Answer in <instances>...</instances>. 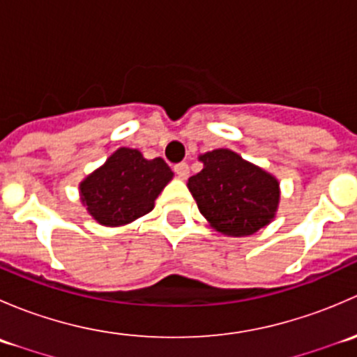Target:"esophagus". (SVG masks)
<instances>
[{
	"instance_id": "esophagus-1",
	"label": "esophagus",
	"mask_w": 357,
	"mask_h": 357,
	"mask_svg": "<svg viewBox=\"0 0 357 357\" xmlns=\"http://www.w3.org/2000/svg\"><path fill=\"white\" fill-rule=\"evenodd\" d=\"M174 172L179 176V178H186L190 172V167L186 162H179V164L174 165Z\"/></svg>"
}]
</instances>
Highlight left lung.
<instances>
[{
    "mask_svg": "<svg viewBox=\"0 0 357 357\" xmlns=\"http://www.w3.org/2000/svg\"><path fill=\"white\" fill-rule=\"evenodd\" d=\"M204 169L188 179L199 211L218 231L247 236L264 228L278 208L280 185L231 150L200 155Z\"/></svg>",
    "mask_w": 357,
    "mask_h": 357,
    "instance_id": "obj_1",
    "label": "left lung"
}]
</instances>
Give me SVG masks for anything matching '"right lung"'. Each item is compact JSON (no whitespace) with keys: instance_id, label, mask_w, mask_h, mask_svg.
Wrapping results in <instances>:
<instances>
[{"instance_id":"obj_1","label":"right lung","mask_w":357,"mask_h":357,"mask_svg":"<svg viewBox=\"0 0 357 357\" xmlns=\"http://www.w3.org/2000/svg\"><path fill=\"white\" fill-rule=\"evenodd\" d=\"M171 178L172 171L160 157L146 160L138 150L119 149L81 183L82 204L100 225H128L152 211Z\"/></svg>"}]
</instances>
